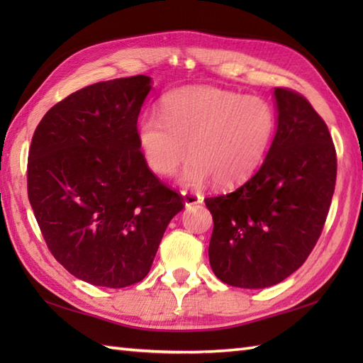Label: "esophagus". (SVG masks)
<instances>
[{"label":"esophagus","mask_w":363,"mask_h":363,"mask_svg":"<svg viewBox=\"0 0 363 363\" xmlns=\"http://www.w3.org/2000/svg\"><path fill=\"white\" fill-rule=\"evenodd\" d=\"M182 196H184V203L186 206H195L203 203V195L199 194H194V191H187V190H182Z\"/></svg>","instance_id":"34e87169"}]
</instances>
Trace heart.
<instances>
[{"label": "heart", "mask_w": 363, "mask_h": 363, "mask_svg": "<svg viewBox=\"0 0 363 363\" xmlns=\"http://www.w3.org/2000/svg\"><path fill=\"white\" fill-rule=\"evenodd\" d=\"M276 130L274 109L264 98L217 87L174 90L159 115L138 123L137 143L152 173L172 176L187 156L182 181L235 187L264 164Z\"/></svg>", "instance_id": "b5f03b06"}]
</instances>
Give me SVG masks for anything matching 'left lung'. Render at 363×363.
Wrapping results in <instances>:
<instances>
[{
  "mask_svg": "<svg viewBox=\"0 0 363 363\" xmlns=\"http://www.w3.org/2000/svg\"><path fill=\"white\" fill-rule=\"evenodd\" d=\"M274 98L277 130L257 173L204 199L213 218L211 267L233 287L265 289L296 272L318 242L335 189L325 120L295 90L276 87Z\"/></svg>",
  "mask_w": 363,
  "mask_h": 363,
  "instance_id": "left-lung-1",
  "label": "left lung"
}]
</instances>
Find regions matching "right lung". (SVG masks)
Here are the masks:
<instances>
[{"instance_id": "right-lung-1", "label": "right lung", "mask_w": 363, "mask_h": 363, "mask_svg": "<svg viewBox=\"0 0 363 363\" xmlns=\"http://www.w3.org/2000/svg\"><path fill=\"white\" fill-rule=\"evenodd\" d=\"M145 74L91 84L45 113L28 156V196L38 228L68 273L107 289L148 274L181 194L145 164L137 118Z\"/></svg>"}]
</instances>
